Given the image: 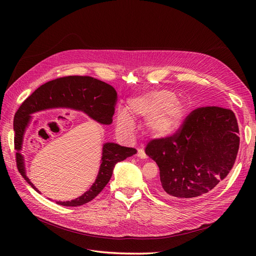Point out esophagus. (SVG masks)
Here are the masks:
<instances>
[{
    "label": "esophagus",
    "instance_id": "obj_1",
    "mask_svg": "<svg viewBox=\"0 0 256 256\" xmlns=\"http://www.w3.org/2000/svg\"><path fill=\"white\" fill-rule=\"evenodd\" d=\"M137 156L141 158H146V154L144 152L143 150H138L137 152Z\"/></svg>",
    "mask_w": 256,
    "mask_h": 256
}]
</instances>
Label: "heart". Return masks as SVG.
I'll return each instance as SVG.
<instances>
[{
	"label": "heart",
	"mask_w": 256,
	"mask_h": 256,
	"mask_svg": "<svg viewBox=\"0 0 256 256\" xmlns=\"http://www.w3.org/2000/svg\"><path fill=\"white\" fill-rule=\"evenodd\" d=\"M184 106L176 96L168 90H152L132 98L128 111L119 109L116 113L117 128L124 134L134 130L130 117L146 119V128L156 137H167L176 132L184 122Z\"/></svg>",
	"instance_id": "1"
}]
</instances>
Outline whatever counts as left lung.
I'll return each mask as SVG.
<instances>
[{
	"label": "left lung",
	"mask_w": 256,
	"mask_h": 256,
	"mask_svg": "<svg viewBox=\"0 0 256 256\" xmlns=\"http://www.w3.org/2000/svg\"><path fill=\"white\" fill-rule=\"evenodd\" d=\"M240 147L234 113L201 106L188 115L172 135L152 139L145 154L160 169V194L172 199L204 196L227 176Z\"/></svg>",
	"instance_id": "left-lung-1"
}]
</instances>
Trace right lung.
Here are the masks:
<instances>
[{
	"mask_svg": "<svg viewBox=\"0 0 256 256\" xmlns=\"http://www.w3.org/2000/svg\"><path fill=\"white\" fill-rule=\"evenodd\" d=\"M117 92L109 84L91 76H68L50 80L37 88L26 98L14 115V150H16V166L22 178L37 191L33 184L26 176L22 156L20 154L22 136L31 118V114L56 106H70L84 111L94 120L102 124H110L113 121ZM137 150L132 147L120 146L115 143H106L102 147V165L98 176L90 189L80 197L57 204L64 206H83L96 198L109 182L116 163L135 154ZM38 192V191H37Z\"/></svg>",
	"mask_w": 256,
	"mask_h": 256,
	"instance_id": "1",
	"label": "right lung"
}]
</instances>
